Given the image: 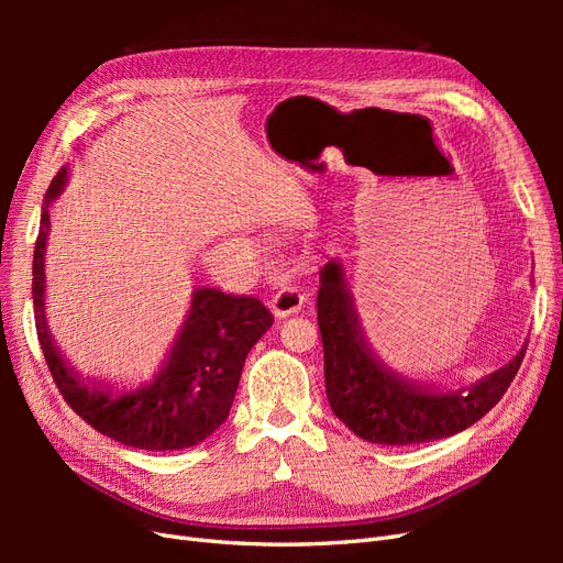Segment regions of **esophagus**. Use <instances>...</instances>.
Here are the masks:
<instances>
[{
    "instance_id": "esophagus-1",
    "label": "esophagus",
    "mask_w": 563,
    "mask_h": 563,
    "mask_svg": "<svg viewBox=\"0 0 563 563\" xmlns=\"http://www.w3.org/2000/svg\"><path fill=\"white\" fill-rule=\"evenodd\" d=\"M302 302H305V296L298 291L296 286H282L279 291L272 296L269 308H272V314H275L277 319H284V317H291V314L300 312Z\"/></svg>"
}]
</instances>
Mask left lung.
I'll return each instance as SVG.
<instances>
[{"label":"left lung","mask_w":563,"mask_h":563,"mask_svg":"<svg viewBox=\"0 0 563 563\" xmlns=\"http://www.w3.org/2000/svg\"><path fill=\"white\" fill-rule=\"evenodd\" d=\"M317 321L333 413L371 444L411 446L453 437L482 420L512 385L526 345L505 366L457 389L406 378L373 352L340 261L321 267Z\"/></svg>","instance_id":"obj_1"}]
</instances>
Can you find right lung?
<instances>
[{"mask_svg":"<svg viewBox=\"0 0 563 563\" xmlns=\"http://www.w3.org/2000/svg\"><path fill=\"white\" fill-rule=\"evenodd\" d=\"M70 180L63 166L51 180L32 261V300L37 338L51 376L73 411L119 444L143 451H180L211 437L230 416L246 354L272 327L258 298L230 296L218 288H195L190 310L152 380L119 389L89 380L60 354L46 321L44 251L48 209Z\"/></svg>","mask_w":563,"mask_h":563,"instance_id":"obj_1","label":"right lung"}]
</instances>
